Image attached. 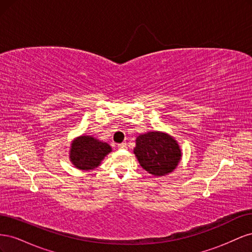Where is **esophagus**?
I'll list each match as a JSON object with an SVG mask.
<instances>
[{
  "label": "esophagus",
  "mask_w": 252,
  "mask_h": 252,
  "mask_svg": "<svg viewBox=\"0 0 252 252\" xmlns=\"http://www.w3.org/2000/svg\"><path fill=\"white\" fill-rule=\"evenodd\" d=\"M118 147L121 148V149H124V148L127 147V145H126V143H121V144L118 145Z\"/></svg>",
  "instance_id": "obj_1"
}]
</instances>
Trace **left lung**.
Returning a JSON list of instances; mask_svg holds the SVG:
<instances>
[{
	"mask_svg": "<svg viewBox=\"0 0 252 252\" xmlns=\"http://www.w3.org/2000/svg\"><path fill=\"white\" fill-rule=\"evenodd\" d=\"M133 154L142 168L155 177L171 173L182 158V150L172 135L163 131H149L135 139Z\"/></svg>",
	"mask_w": 252,
	"mask_h": 252,
	"instance_id": "obj_1",
	"label": "left lung"
}]
</instances>
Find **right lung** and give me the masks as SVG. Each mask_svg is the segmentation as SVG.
<instances>
[{
    "mask_svg": "<svg viewBox=\"0 0 252 252\" xmlns=\"http://www.w3.org/2000/svg\"><path fill=\"white\" fill-rule=\"evenodd\" d=\"M111 151L112 148L108 143L93 135L82 134L71 141L69 159L77 169L89 171L97 168Z\"/></svg>",
    "mask_w": 252,
    "mask_h": 252,
    "instance_id": "obj_1",
    "label": "right lung"
}]
</instances>
